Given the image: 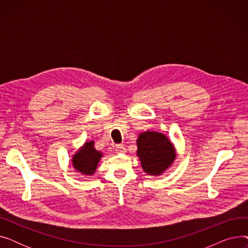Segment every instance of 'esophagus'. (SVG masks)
I'll return each instance as SVG.
<instances>
[{
	"instance_id": "1",
	"label": "esophagus",
	"mask_w": 248,
	"mask_h": 248,
	"mask_svg": "<svg viewBox=\"0 0 248 248\" xmlns=\"http://www.w3.org/2000/svg\"><path fill=\"white\" fill-rule=\"evenodd\" d=\"M115 152L119 153V154H124V153L126 152V150H125V147L124 145H117L115 147Z\"/></svg>"
}]
</instances>
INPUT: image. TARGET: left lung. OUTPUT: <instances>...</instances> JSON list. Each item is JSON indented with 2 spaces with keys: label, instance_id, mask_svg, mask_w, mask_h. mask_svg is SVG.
<instances>
[{
  "label": "left lung",
  "instance_id": "8db88e82",
  "mask_svg": "<svg viewBox=\"0 0 248 248\" xmlns=\"http://www.w3.org/2000/svg\"><path fill=\"white\" fill-rule=\"evenodd\" d=\"M137 155L142 171L149 176L159 177L170 168L177 158L171 140L160 132L147 131L139 135Z\"/></svg>",
  "mask_w": 248,
  "mask_h": 248
}]
</instances>
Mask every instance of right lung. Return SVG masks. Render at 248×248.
<instances>
[{
  "label": "right lung",
  "mask_w": 248,
  "mask_h": 248,
  "mask_svg": "<svg viewBox=\"0 0 248 248\" xmlns=\"http://www.w3.org/2000/svg\"><path fill=\"white\" fill-rule=\"evenodd\" d=\"M103 154L94 148V140H87L72 155L74 170L82 176L91 177L95 173Z\"/></svg>",
  "instance_id": "obj_1"
}]
</instances>
